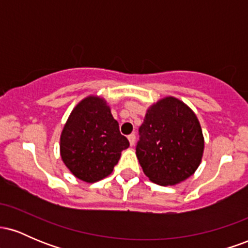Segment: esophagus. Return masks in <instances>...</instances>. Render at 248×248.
<instances>
[{
	"mask_svg": "<svg viewBox=\"0 0 248 248\" xmlns=\"http://www.w3.org/2000/svg\"><path fill=\"white\" fill-rule=\"evenodd\" d=\"M128 141H129L130 146H134V144H135V135H134V134L128 135Z\"/></svg>",
	"mask_w": 248,
	"mask_h": 248,
	"instance_id": "esophagus-1",
	"label": "esophagus"
}]
</instances>
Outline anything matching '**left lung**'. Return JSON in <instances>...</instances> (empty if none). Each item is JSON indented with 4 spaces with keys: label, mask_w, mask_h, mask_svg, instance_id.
I'll use <instances>...</instances> for the list:
<instances>
[{
    "label": "left lung",
    "mask_w": 248,
    "mask_h": 248,
    "mask_svg": "<svg viewBox=\"0 0 248 248\" xmlns=\"http://www.w3.org/2000/svg\"><path fill=\"white\" fill-rule=\"evenodd\" d=\"M136 156L150 181L175 186L195 173L204 153L197 115L186 102L164 96L148 107Z\"/></svg>",
    "instance_id": "obj_1"
}]
</instances>
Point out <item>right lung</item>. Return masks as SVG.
<instances>
[{"label":"right lung","mask_w":248,"mask_h":248,"mask_svg":"<svg viewBox=\"0 0 248 248\" xmlns=\"http://www.w3.org/2000/svg\"><path fill=\"white\" fill-rule=\"evenodd\" d=\"M129 142L104 98L91 94L73 108L61 134L62 161L75 177L94 183L110 175Z\"/></svg>","instance_id":"right-lung-1"}]
</instances>
